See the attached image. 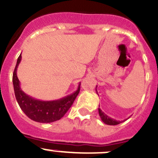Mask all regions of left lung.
Returning a JSON list of instances; mask_svg holds the SVG:
<instances>
[{"label":"left lung","mask_w":158,"mask_h":158,"mask_svg":"<svg viewBox=\"0 0 158 158\" xmlns=\"http://www.w3.org/2000/svg\"><path fill=\"white\" fill-rule=\"evenodd\" d=\"M97 87V86H96ZM97 91V90H96ZM98 110H99V116H100L101 120H102V121L104 123H106V124L107 125H117L119 124V123H122V122L123 121H120V120H114V119H113V118L110 117V116H107L106 114L104 112H102V110H100V108L98 109Z\"/></svg>","instance_id":"left-lung-1"}]
</instances>
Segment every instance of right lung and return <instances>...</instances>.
I'll list each match as a JSON object with an SVG mask.
<instances>
[{"mask_svg":"<svg viewBox=\"0 0 158 158\" xmlns=\"http://www.w3.org/2000/svg\"><path fill=\"white\" fill-rule=\"evenodd\" d=\"M21 60V55H20L12 78L15 97L19 106L27 117L35 122L44 123H52L60 120L71 107L76 96L79 94L80 90V82L76 92L62 99L51 101L36 99L24 93L20 86V81L17 76V69Z\"/></svg>","mask_w":158,"mask_h":158,"instance_id":"obj_1","label":"right lung"}]
</instances>
